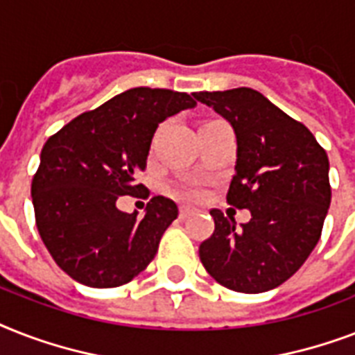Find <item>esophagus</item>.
I'll return each mask as SVG.
<instances>
[{"mask_svg": "<svg viewBox=\"0 0 355 355\" xmlns=\"http://www.w3.org/2000/svg\"><path fill=\"white\" fill-rule=\"evenodd\" d=\"M178 214H180V219H186V217H189L193 214V210L188 208V206H180V211H178Z\"/></svg>", "mask_w": 355, "mask_h": 355, "instance_id": "obj_1", "label": "esophagus"}]
</instances>
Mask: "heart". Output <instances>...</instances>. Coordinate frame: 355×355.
<instances>
[{
	"mask_svg": "<svg viewBox=\"0 0 355 355\" xmlns=\"http://www.w3.org/2000/svg\"><path fill=\"white\" fill-rule=\"evenodd\" d=\"M177 193L184 199H199L200 195H202V189H200L199 184H193V182H188V184H180L177 188Z\"/></svg>",
	"mask_w": 355,
	"mask_h": 355,
	"instance_id": "1",
	"label": "heart"
}]
</instances>
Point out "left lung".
<instances>
[{"instance_id":"8db88e82","label":"left lung","mask_w":355,"mask_h":355,"mask_svg":"<svg viewBox=\"0 0 355 355\" xmlns=\"http://www.w3.org/2000/svg\"><path fill=\"white\" fill-rule=\"evenodd\" d=\"M234 127L236 175L228 205L248 208L250 221L210 210L216 230L200 243L205 269L237 293L275 289L297 272L320 239L330 208V162L309 128L252 88L199 92Z\"/></svg>"}]
</instances>
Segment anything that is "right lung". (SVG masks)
Listing matches in <instances>:
<instances>
[{
	"instance_id": "right-lung-1",
	"label": "right lung",
	"mask_w": 355,
	"mask_h": 355,
	"mask_svg": "<svg viewBox=\"0 0 355 355\" xmlns=\"http://www.w3.org/2000/svg\"><path fill=\"white\" fill-rule=\"evenodd\" d=\"M195 105L184 92L139 86L83 112L47 139L31 184L36 228L73 280L119 287L155 259L177 205L156 195L138 217L116 202L121 195L149 197L136 175L147 166L150 139L162 121Z\"/></svg>"
}]
</instances>
